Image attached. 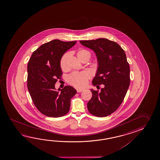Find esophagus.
I'll list each match as a JSON object with an SVG mask.
<instances>
[{
	"mask_svg": "<svg viewBox=\"0 0 160 160\" xmlns=\"http://www.w3.org/2000/svg\"><path fill=\"white\" fill-rule=\"evenodd\" d=\"M83 88H77V92H83Z\"/></svg>",
	"mask_w": 160,
	"mask_h": 160,
	"instance_id": "obj_1",
	"label": "esophagus"
}]
</instances>
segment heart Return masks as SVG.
<instances>
[{"label":"heart","instance_id":"obj_1","mask_svg":"<svg viewBox=\"0 0 160 160\" xmlns=\"http://www.w3.org/2000/svg\"><path fill=\"white\" fill-rule=\"evenodd\" d=\"M69 54L68 52L65 53L62 57L59 65L62 71H66L68 68L67 66V60ZM77 55L78 58L82 61L86 58L90 57V53L89 51L85 49H79L77 52ZM91 74L88 72H73L67 77V81L69 84L72 85L75 87L82 88L85 86L88 83V79L90 78Z\"/></svg>","mask_w":160,"mask_h":160}]
</instances>
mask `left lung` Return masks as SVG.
<instances>
[{
	"label": "left lung",
	"instance_id": "1",
	"mask_svg": "<svg viewBox=\"0 0 160 160\" xmlns=\"http://www.w3.org/2000/svg\"><path fill=\"white\" fill-rule=\"evenodd\" d=\"M79 42L94 51L97 57L98 68L92 85H104L100 92L91 90L88 112L98 117L109 116L121 105L129 87L130 66L126 54L117 43L105 38Z\"/></svg>",
	"mask_w": 160,
	"mask_h": 160
}]
</instances>
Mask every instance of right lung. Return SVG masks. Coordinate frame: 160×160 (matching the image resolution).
<instances>
[{
  "label": "right lung",
  "mask_w": 160,
  "mask_h": 160,
  "mask_svg": "<svg viewBox=\"0 0 160 160\" xmlns=\"http://www.w3.org/2000/svg\"><path fill=\"white\" fill-rule=\"evenodd\" d=\"M76 42L52 40L41 45L29 59L27 88L34 105L45 116L60 117L70 110L71 99L77 90L72 86H66L56 91L55 84L62 75L61 58Z\"/></svg>",
  "instance_id": "1"
}]
</instances>
